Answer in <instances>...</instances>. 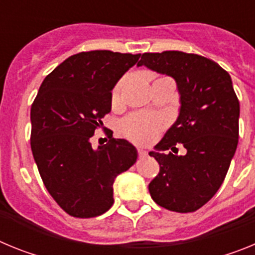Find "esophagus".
Segmentation results:
<instances>
[{"label":"esophagus","instance_id":"34e87169","mask_svg":"<svg viewBox=\"0 0 255 255\" xmlns=\"http://www.w3.org/2000/svg\"><path fill=\"white\" fill-rule=\"evenodd\" d=\"M138 154H139V157H140V158H144V157H147V152H145V150H143V149H139L138 150Z\"/></svg>","mask_w":255,"mask_h":255}]
</instances>
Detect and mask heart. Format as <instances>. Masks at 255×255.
Segmentation results:
<instances>
[{"label": "heart", "mask_w": 255, "mask_h": 255, "mask_svg": "<svg viewBox=\"0 0 255 255\" xmlns=\"http://www.w3.org/2000/svg\"><path fill=\"white\" fill-rule=\"evenodd\" d=\"M124 85H125V79L120 80L115 85L114 91H112V100L117 101L120 98ZM120 129L126 138H129L130 140L136 144L145 145V144L152 143L161 134L162 129H163V121L158 117L150 116V115L134 114L121 121Z\"/></svg>", "instance_id": "b5f03b06"}]
</instances>
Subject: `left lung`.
<instances>
[{"label": "left lung", "mask_w": 255, "mask_h": 255, "mask_svg": "<svg viewBox=\"0 0 255 255\" xmlns=\"http://www.w3.org/2000/svg\"><path fill=\"white\" fill-rule=\"evenodd\" d=\"M143 65L175 79L181 103L177 120L149 152L159 163L150 197L168 211L194 212L217 193L238 147L240 105L231 76L215 61L180 51L143 53ZM177 142L185 156L176 154ZM167 149L173 152L164 155Z\"/></svg>", "instance_id": "1"}]
</instances>
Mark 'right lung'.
<instances>
[{"mask_svg":"<svg viewBox=\"0 0 255 255\" xmlns=\"http://www.w3.org/2000/svg\"><path fill=\"white\" fill-rule=\"evenodd\" d=\"M140 55L80 52L46 76L31 105L30 147L39 175L56 203L73 217L103 215L114 204V181L136 162L125 139L91 138L111 111V91Z\"/></svg>","mask_w":255,"mask_h":255,"instance_id":"obj_1","label":"right lung"}]
</instances>
